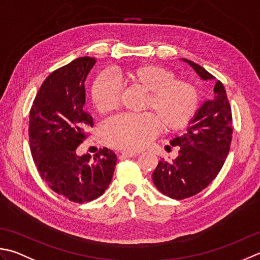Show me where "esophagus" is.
I'll return each instance as SVG.
<instances>
[{
  "label": "esophagus",
  "mask_w": 260,
  "mask_h": 260,
  "mask_svg": "<svg viewBox=\"0 0 260 260\" xmlns=\"http://www.w3.org/2000/svg\"><path fill=\"white\" fill-rule=\"evenodd\" d=\"M137 152H132V151H121L120 152V156L123 157H133V156H136Z\"/></svg>",
  "instance_id": "obj_1"
}]
</instances>
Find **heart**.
<instances>
[{"instance_id":"obj_1","label":"heart","mask_w":260,"mask_h":260,"mask_svg":"<svg viewBox=\"0 0 260 260\" xmlns=\"http://www.w3.org/2000/svg\"><path fill=\"white\" fill-rule=\"evenodd\" d=\"M120 81L139 86L146 92L143 109L139 115H119L106 121L107 143L118 149L139 151L160 133L184 128L194 117L200 95L194 85L181 80L166 68L154 64L131 66L118 73ZM120 85L109 74H101L92 84L91 100L100 114L117 108Z\"/></svg>"}]
</instances>
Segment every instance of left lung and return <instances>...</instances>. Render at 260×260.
Returning <instances> with one entry per match:
<instances>
[{
	"mask_svg": "<svg viewBox=\"0 0 260 260\" xmlns=\"http://www.w3.org/2000/svg\"><path fill=\"white\" fill-rule=\"evenodd\" d=\"M189 64L204 81L215 80L207 71L189 59ZM232 140V115L225 89L220 81L214 85V95L205 100L188 123L184 135L170 141L179 146L178 156L171 162L159 161L152 174L155 187L174 200L194 196L211 184L224 165Z\"/></svg>",
	"mask_w": 260,
	"mask_h": 260,
	"instance_id": "left-lung-1",
	"label": "left lung"
}]
</instances>
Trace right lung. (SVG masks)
<instances>
[{"label": "right lung", "instance_id": "right-lung-1", "mask_svg": "<svg viewBox=\"0 0 260 260\" xmlns=\"http://www.w3.org/2000/svg\"><path fill=\"white\" fill-rule=\"evenodd\" d=\"M96 62L79 57L49 74L29 115V142L39 175L58 195L75 203L95 200L108 188L117 157L104 147L93 157L78 154L92 127L85 109L84 82Z\"/></svg>", "mask_w": 260, "mask_h": 260}]
</instances>
